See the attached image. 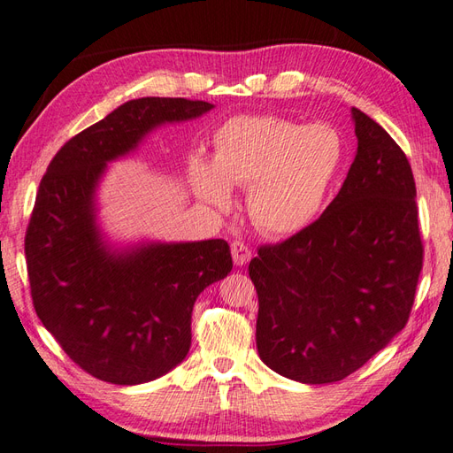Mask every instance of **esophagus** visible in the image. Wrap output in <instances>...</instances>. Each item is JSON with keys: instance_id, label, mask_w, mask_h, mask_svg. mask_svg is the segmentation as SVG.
Masks as SVG:
<instances>
[{"instance_id": "1", "label": "esophagus", "mask_w": 453, "mask_h": 453, "mask_svg": "<svg viewBox=\"0 0 453 453\" xmlns=\"http://www.w3.org/2000/svg\"><path fill=\"white\" fill-rule=\"evenodd\" d=\"M230 252H233V259L236 265H246L250 257H252V250L242 240H234L233 246H230Z\"/></svg>"}]
</instances>
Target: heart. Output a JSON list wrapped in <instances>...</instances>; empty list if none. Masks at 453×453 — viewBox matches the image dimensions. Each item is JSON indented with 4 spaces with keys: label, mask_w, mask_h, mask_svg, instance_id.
<instances>
[{
    "label": "heart",
    "mask_w": 453,
    "mask_h": 453,
    "mask_svg": "<svg viewBox=\"0 0 453 453\" xmlns=\"http://www.w3.org/2000/svg\"><path fill=\"white\" fill-rule=\"evenodd\" d=\"M345 160V143L327 124L280 116H236L219 127L213 160L194 155L196 192L226 205L233 184L248 186V215L265 234H295L324 207Z\"/></svg>",
    "instance_id": "heart-1"
}]
</instances>
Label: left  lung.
Instances as JSON below:
<instances>
[{"label": "left lung", "mask_w": 453, "mask_h": 453, "mask_svg": "<svg viewBox=\"0 0 453 453\" xmlns=\"http://www.w3.org/2000/svg\"><path fill=\"white\" fill-rule=\"evenodd\" d=\"M357 155L316 223L250 261L264 363L303 384L366 365L405 327L420 269L413 170L374 119L350 110Z\"/></svg>", "instance_id": "left-lung-1"}]
</instances>
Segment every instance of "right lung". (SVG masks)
I'll return each mask as SVG.
<instances>
[{
  "label": "right lung",
  "instance_id": "add662e5",
  "mask_svg": "<svg viewBox=\"0 0 453 453\" xmlns=\"http://www.w3.org/2000/svg\"><path fill=\"white\" fill-rule=\"evenodd\" d=\"M211 108L188 98L129 100L69 139L40 180L25 236L33 304L67 357L98 380L145 384L182 363L196 298L233 269L220 238L118 248L96 220L108 163L153 129Z\"/></svg>",
  "mask_w": 453,
  "mask_h": 453
}]
</instances>
